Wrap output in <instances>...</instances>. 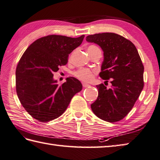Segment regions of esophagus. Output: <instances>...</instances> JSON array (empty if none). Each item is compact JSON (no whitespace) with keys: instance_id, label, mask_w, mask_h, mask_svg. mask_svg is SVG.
I'll return each instance as SVG.
<instances>
[{"instance_id":"1","label":"esophagus","mask_w":160,"mask_h":160,"mask_svg":"<svg viewBox=\"0 0 160 160\" xmlns=\"http://www.w3.org/2000/svg\"><path fill=\"white\" fill-rule=\"evenodd\" d=\"M82 86H83V87H84V88H86V87H89L90 86V84H87V83H85V82H83L82 83Z\"/></svg>"}]
</instances>
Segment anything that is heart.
Wrapping results in <instances>:
<instances>
[{
  "label": "heart",
  "instance_id": "b5f03b06",
  "mask_svg": "<svg viewBox=\"0 0 160 160\" xmlns=\"http://www.w3.org/2000/svg\"><path fill=\"white\" fill-rule=\"evenodd\" d=\"M99 49L98 47L94 45H91L88 47V51H93L95 50ZM71 55L70 56V58ZM97 73V70L94 68H81L75 71L73 73L74 76H76L80 80L84 81V82H90L94 78L96 73Z\"/></svg>",
  "mask_w": 160,
  "mask_h": 160
}]
</instances>
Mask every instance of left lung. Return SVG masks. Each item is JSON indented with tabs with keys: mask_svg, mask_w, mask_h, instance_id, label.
<instances>
[{
	"mask_svg": "<svg viewBox=\"0 0 160 160\" xmlns=\"http://www.w3.org/2000/svg\"><path fill=\"white\" fill-rule=\"evenodd\" d=\"M86 40L101 46L104 60L99 76L112 80L110 88L96 85L98 96L91 108L103 121H121L132 109L144 86V67L139 52L132 42L113 32L92 34Z\"/></svg>",
	"mask_w": 160,
	"mask_h": 160,
	"instance_id": "1",
	"label": "left lung"
}]
</instances>
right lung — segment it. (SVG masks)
I'll return each mask as SVG.
<instances>
[{"label":"right lung","instance_id":"1","mask_svg":"<svg viewBox=\"0 0 160 160\" xmlns=\"http://www.w3.org/2000/svg\"><path fill=\"white\" fill-rule=\"evenodd\" d=\"M84 35L72 38L51 34L37 39L21 58L16 69V91L24 109L41 122L64 113L71 98L82 89L73 77L58 85L53 73L68 62V55L82 43Z\"/></svg>","mask_w":160,"mask_h":160}]
</instances>
